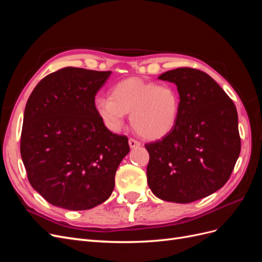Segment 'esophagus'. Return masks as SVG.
Masks as SVG:
<instances>
[{
  "label": "esophagus",
  "mask_w": 262,
  "mask_h": 262,
  "mask_svg": "<svg viewBox=\"0 0 262 262\" xmlns=\"http://www.w3.org/2000/svg\"><path fill=\"white\" fill-rule=\"evenodd\" d=\"M140 145H141V143H140L139 141L134 140V139H129V146H130V148H137Z\"/></svg>",
  "instance_id": "34e87169"
}]
</instances>
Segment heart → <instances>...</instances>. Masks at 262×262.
<instances>
[{
	"label": "heart",
	"instance_id": "obj_1",
	"mask_svg": "<svg viewBox=\"0 0 262 262\" xmlns=\"http://www.w3.org/2000/svg\"><path fill=\"white\" fill-rule=\"evenodd\" d=\"M179 108V95L171 86L137 77L116 84L110 97L99 96L94 100L95 112L108 130L120 131L126 114H130L133 129L148 140L161 139L175 128Z\"/></svg>",
	"mask_w": 262,
	"mask_h": 262
}]
</instances>
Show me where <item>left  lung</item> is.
<instances>
[{
  "label": "left lung",
  "instance_id": "obj_1",
  "mask_svg": "<svg viewBox=\"0 0 262 262\" xmlns=\"http://www.w3.org/2000/svg\"><path fill=\"white\" fill-rule=\"evenodd\" d=\"M158 78L176 84L180 108L175 128L145 144L147 184L162 200L190 203L217 191L231 176L241 153L238 116L233 100L200 70L179 68Z\"/></svg>",
  "mask_w": 262,
  "mask_h": 262
}]
</instances>
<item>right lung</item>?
<instances>
[{"mask_svg":"<svg viewBox=\"0 0 262 262\" xmlns=\"http://www.w3.org/2000/svg\"><path fill=\"white\" fill-rule=\"evenodd\" d=\"M110 74L61 69L42 78L27 100L21 160L31 187L55 207L81 211L105 202L130 152L128 138L109 131L94 109Z\"/></svg>","mask_w":262,"mask_h":262,"instance_id":"obj_1","label":"right lung"}]
</instances>
